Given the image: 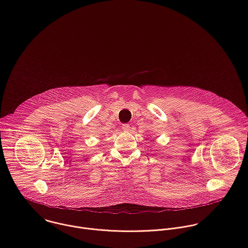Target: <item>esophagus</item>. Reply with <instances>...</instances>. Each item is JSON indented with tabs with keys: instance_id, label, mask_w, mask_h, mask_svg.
I'll return each mask as SVG.
<instances>
[{
	"instance_id": "34e87169",
	"label": "esophagus",
	"mask_w": 248,
	"mask_h": 248,
	"mask_svg": "<svg viewBox=\"0 0 248 248\" xmlns=\"http://www.w3.org/2000/svg\"><path fill=\"white\" fill-rule=\"evenodd\" d=\"M122 127H123V129L127 130V129H129V124H124L122 125Z\"/></svg>"
}]
</instances>
